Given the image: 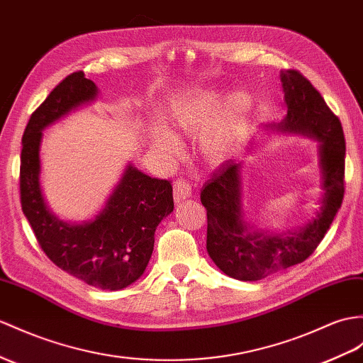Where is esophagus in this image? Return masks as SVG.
I'll use <instances>...</instances> for the list:
<instances>
[{"label":"esophagus","mask_w":363,"mask_h":363,"mask_svg":"<svg viewBox=\"0 0 363 363\" xmlns=\"http://www.w3.org/2000/svg\"><path fill=\"white\" fill-rule=\"evenodd\" d=\"M191 192H192L191 191V184L186 180L179 179V180L174 182V200L177 203H180L184 199L191 197Z\"/></svg>","instance_id":"esophagus-1"}]
</instances>
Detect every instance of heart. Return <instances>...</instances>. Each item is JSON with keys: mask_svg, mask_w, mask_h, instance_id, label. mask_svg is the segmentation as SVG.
<instances>
[{"mask_svg": "<svg viewBox=\"0 0 363 363\" xmlns=\"http://www.w3.org/2000/svg\"><path fill=\"white\" fill-rule=\"evenodd\" d=\"M251 109L250 96L235 92L225 103L222 94L209 89L189 92L177 103L171 112L172 126L184 134H197L214 126L201 140V151L209 160H222L233 145L235 132L240 128ZM158 143L166 147L174 146L172 137L167 132H160Z\"/></svg>", "mask_w": 363, "mask_h": 363, "instance_id": "heart-1", "label": "heart"}]
</instances>
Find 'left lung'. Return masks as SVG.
<instances>
[{
  "mask_svg": "<svg viewBox=\"0 0 363 363\" xmlns=\"http://www.w3.org/2000/svg\"><path fill=\"white\" fill-rule=\"evenodd\" d=\"M280 79L286 115L271 128L319 141L320 209L313 222L294 231H252L243 217L242 162L229 160L220 166L200 194L208 214L206 250L212 262L237 280H262L305 262L322 242L343 200L345 137L340 120L298 70H281Z\"/></svg>",
  "mask_w": 363,
  "mask_h": 363,
  "instance_id": "8db88e82",
  "label": "left lung"
}]
</instances>
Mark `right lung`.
<instances>
[{"label": "right lung", "mask_w": 363, "mask_h": 363, "mask_svg": "<svg viewBox=\"0 0 363 363\" xmlns=\"http://www.w3.org/2000/svg\"><path fill=\"white\" fill-rule=\"evenodd\" d=\"M96 95L95 83L83 72H74L30 115L21 149V206L41 250L58 268L87 285L117 291L145 272L155 229L174 211V199L171 182L152 179L129 164L94 220L75 225L52 214L40 184L43 129Z\"/></svg>", "instance_id": "1"}]
</instances>
